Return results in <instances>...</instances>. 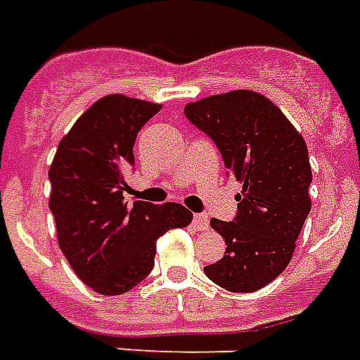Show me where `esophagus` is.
<instances>
[{
	"instance_id": "esophagus-1",
	"label": "esophagus",
	"mask_w": 360,
	"mask_h": 360,
	"mask_svg": "<svg viewBox=\"0 0 360 360\" xmlns=\"http://www.w3.org/2000/svg\"><path fill=\"white\" fill-rule=\"evenodd\" d=\"M192 223H194V229L196 230H207L210 229V217L205 215V213H196L194 219H192Z\"/></svg>"
}]
</instances>
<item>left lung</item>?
I'll return each mask as SVG.
<instances>
[{
  "instance_id": "obj_1",
  "label": "left lung",
  "mask_w": 360,
  "mask_h": 360,
  "mask_svg": "<svg viewBox=\"0 0 360 360\" xmlns=\"http://www.w3.org/2000/svg\"><path fill=\"white\" fill-rule=\"evenodd\" d=\"M185 115L215 141L241 183L234 221L211 219L226 251L205 266V276L230 292L262 289L290 262L311 210L306 141L276 103L253 90L192 101Z\"/></svg>"
}]
</instances>
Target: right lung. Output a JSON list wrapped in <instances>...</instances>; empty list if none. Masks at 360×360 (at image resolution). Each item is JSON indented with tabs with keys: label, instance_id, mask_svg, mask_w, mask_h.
<instances>
[{
	"label": "right lung",
	"instance_id": "right-lung-1",
	"mask_svg": "<svg viewBox=\"0 0 360 360\" xmlns=\"http://www.w3.org/2000/svg\"><path fill=\"white\" fill-rule=\"evenodd\" d=\"M160 109L122 94L101 98L62 137L49 169L60 249L100 295H122L141 283L155 266L156 240L192 221L175 202H124L137 131Z\"/></svg>",
	"mask_w": 360,
	"mask_h": 360
}]
</instances>
